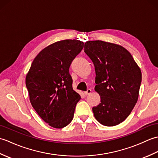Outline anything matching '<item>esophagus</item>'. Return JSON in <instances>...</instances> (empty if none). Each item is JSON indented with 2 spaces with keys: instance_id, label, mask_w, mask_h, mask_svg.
I'll return each mask as SVG.
<instances>
[{
  "instance_id": "obj_1",
  "label": "esophagus",
  "mask_w": 158,
  "mask_h": 158,
  "mask_svg": "<svg viewBox=\"0 0 158 158\" xmlns=\"http://www.w3.org/2000/svg\"><path fill=\"white\" fill-rule=\"evenodd\" d=\"M91 92H92V90L90 89H88V90H87V91L84 92V94H85V96H88V95L90 93H91Z\"/></svg>"
}]
</instances>
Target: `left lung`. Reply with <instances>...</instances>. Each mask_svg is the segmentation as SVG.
I'll return each instance as SVG.
<instances>
[{
  "label": "left lung",
  "mask_w": 158,
  "mask_h": 158,
  "mask_svg": "<svg viewBox=\"0 0 158 158\" xmlns=\"http://www.w3.org/2000/svg\"><path fill=\"white\" fill-rule=\"evenodd\" d=\"M84 52L95 67V90L100 102L94 106L95 118L114 126L129 116L138 100L141 71L130 53L123 47L102 41L85 43Z\"/></svg>",
  "instance_id": "left-lung-1"
}]
</instances>
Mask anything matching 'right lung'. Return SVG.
<instances>
[{
	"mask_svg": "<svg viewBox=\"0 0 158 158\" xmlns=\"http://www.w3.org/2000/svg\"><path fill=\"white\" fill-rule=\"evenodd\" d=\"M84 43L67 39L47 47L36 56L26 77L30 100L41 119L55 128L71 122L81 99L73 89L69 68Z\"/></svg>",
	"mask_w": 158,
	"mask_h": 158,
	"instance_id": "1",
	"label": "right lung"
}]
</instances>
